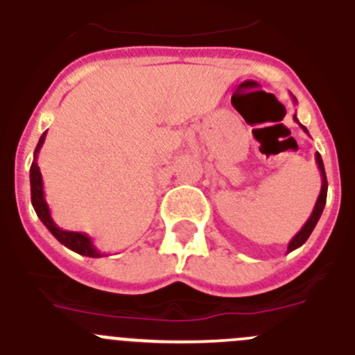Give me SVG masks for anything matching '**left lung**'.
<instances>
[{
	"mask_svg": "<svg viewBox=\"0 0 355 355\" xmlns=\"http://www.w3.org/2000/svg\"><path fill=\"white\" fill-rule=\"evenodd\" d=\"M292 98H294V102H295V96H292ZM294 121L297 123V125L301 126V128H303L304 133H308L306 126L301 125V123H299V119L295 118V116H294ZM315 162H317L318 171H320V178H322L320 193H318V199H317V202H315L313 211H311L310 218H308V220H306V223H304V225H303V229L299 230V232L295 234L294 237H292V241L288 243L287 253L292 252V250L299 248V246H303L304 243H306V239H308V237H310V234L313 232L315 225H317V222H318V218H320L322 211H324V206H326V199H327V178H326V171H324V162H322V156L318 155V153H315Z\"/></svg>",
	"mask_w": 355,
	"mask_h": 355,
	"instance_id": "1",
	"label": "left lung"
}]
</instances>
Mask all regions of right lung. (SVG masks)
I'll return each mask as SVG.
<instances>
[{
  "mask_svg": "<svg viewBox=\"0 0 355 355\" xmlns=\"http://www.w3.org/2000/svg\"><path fill=\"white\" fill-rule=\"evenodd\" d=\"M45 135L47 132L42 133L40 141H38L37 149H35L33 155V164H31V168H29V183H31V204L35 207V213L40 218V222L44 223L49 229V232L56 237L61 245H64L67 248H70L71 252L79 253V255L84 257H93V259H98V257H103L105 253L100 252L95 245H93V239H91L87 234L84 232H73V230H63L54 223L51 216V209H49V204L45 200L44 193V181H42V172L40 167L37 164L38 153H40L42 146L45 142Z\"/></svg>",
  "mask_w": 355,
  "mask_h": 355,
  "instance_id": "add662e5",
  "label": "right lung"
}]
</instances>
